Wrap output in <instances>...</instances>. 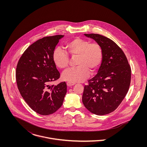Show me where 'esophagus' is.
Returning a JSON list of instances; mask_svg holds the SVG:
<instances>
[{"mask_svg": "<svg viewBox=\"0 0 147 147\" xmlns=\"http://www.w3.org/2000/svg\"><path fill=\"white\" fill-rule=\"evenodd\" d=\"M75 84V83H72V82H68L67 83V85L68 86H72V85H74Z\"/></svg>", "mask_w": 147, "mask_h": 147, "instance_id": "obj_1", "label": "esophagus"}]
</instances>
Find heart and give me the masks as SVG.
<instances>
[{"mask_svg": "<svg viewBox=\"0 0 147 147\" xmlns=\"http://www.w3.org/2000/svg\"><path fill=\"white\" fill-rule=\"evenodd\" d=\"M65 49L72 59L77 58L75 68L70 69L62 75L63 80L72 83L82 82L89 76V72L97 71L103 58V51L97 42H90L88 40L75 38L65 45ZM53 58L55 65L62 69H67L70 59L67 53L60 48L55 49Z\"/></svg>", "mask_w": 147, "mask_h": 147, "instance_id": "obj_1", "label": "heart"}]
</instances>
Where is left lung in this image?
I'll use <instances>...</instances> for the list:
<instances>
[{
    "label": "left lung",
    "instance_id": "8db88e82",
    "mask_svg": "<svg viewBox=\"0 0 147 147\" xmlns=\"http://www.w3.org/2000/svg\"><path fill=\"white\" fill-rule=\"evenodd\" d=\"M102 47L103 58L97 74L84 86L82 101L92 113L103 115L114 111L126 96L131 70L122 50L113 41L98 34H84Z\"/></svg>",
    "mask_w": 147,
    "mask_h": 147
}]
</instances>
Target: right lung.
<instances>
[{
    "instance_id": "obj_1",
    "label": "right lung",
    "mask_w": 147,
    "mask_h": 147,
    "mask_svg": "<svg viewBox=\"0 0 147 147\" xmlns=\"http://www.w3.org/2000/svg\"><path fill=\"white\" fill-rule=\"evenodd\" d=\"M63 36L45 37L34 42L24 52L17 64L16 83L22 97L33 111L43 115L58 110L67 93L65 82L50 85L60 78L53 55Z\"/></svg>"
}]
</instances>
